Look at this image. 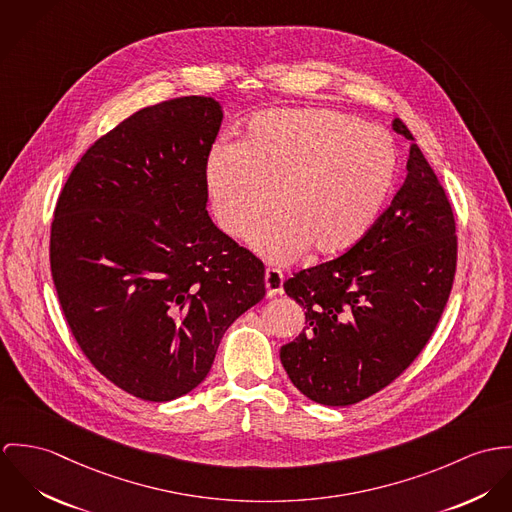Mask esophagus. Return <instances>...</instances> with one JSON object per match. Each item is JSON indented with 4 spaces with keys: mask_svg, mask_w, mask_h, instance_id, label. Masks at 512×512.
Returning <instances> with one entry per match:
<instances>
[{
    "mask_svg": "<svg viewBox=\"0 0 512 512\" xmlns=\"http://www.w3.org/2000/svg\"><path fill=\"white\" fill-rule=\"evenodd\" d=\"M284 277L281 271L277 269H267L265 271V288H267V296H277L283 294Z\"/></svg>",
    "mask_w": 512,
    "mask_h": 512,
    "instance_id": "esophagus-1",
    "label": "esophagus"
}]
</instances>
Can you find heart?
I'll use <instances>...</instances> for the list:
<instances>
[{
	"mask_svg": "<svg viewBox=\"0 0 512 512\" xmlns=\"http://www.w3.org/2000/svg\"><path fill=\"white\" fill-rule=\"evenodd\" d=\"M397 180L391 135L332 110H277L249 121L239 145L216 147L206 186L218 226L243 237L275 200L279 212L251 235L271 259H314L353 249L377 224Z\"/></svg>",
	"mask_w": 512,
	"mask_h": 512,
	"instance_id": "heart-1",
	"label": "heart"
}]
</instances>
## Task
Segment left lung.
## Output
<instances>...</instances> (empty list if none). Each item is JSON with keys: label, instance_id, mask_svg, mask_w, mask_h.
<instances>
[{"label": "left lung", "instance_id": "8db88e82", "mask_svg": "<svg viewBox=\"0 0 512 512\" xmlns=\"http://www.w3.org/2000/svg\"><path fill=\"white\" fill-rule=\"evenodd\" d=\"M406 180L371 231L349 251L294 273L284 292L306 312L281 347L294 387L320 404L349 406L383 391L432 338L457 265L452 204L402 119Z\"/></svg>", "mask_w": 512, "mask_h": 512}]
</instances>
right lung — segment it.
<instances>
[{
	"instance_id": "right-lung-1",
	"label": "right lung",
	"mask_w": 512,
	"mask_h": 512,
	"mask_svg": "<svg viewBox=\"0 0 512 512\" xmlns=\"http://www.w3.org/2000/svg\"><path fill=\"white\" fill-rule=\"evenodd\" d=\"M212 98L129 115L70 172L51 224V275L88 361L165 402L198 387L229 326L265 296V265L208 216Z\"/></svg>"
}]
</instances>
